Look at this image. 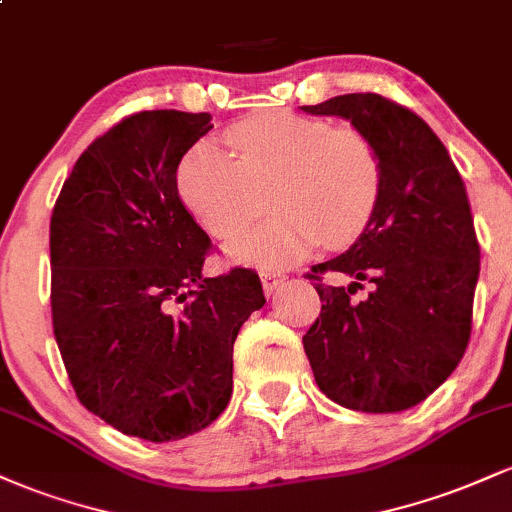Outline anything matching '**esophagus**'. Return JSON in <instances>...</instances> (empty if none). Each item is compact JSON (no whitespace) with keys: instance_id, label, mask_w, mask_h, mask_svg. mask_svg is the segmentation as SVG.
<instances>
[{"instance_id":"1","label":"esophagus","mask_w":512,"mask_h":512,"mask_svg":"<svg viewBox=\"0 0 512 512\" xmlns=\"http://www.w3.org/2000/svg\"><path fill=\"white\" fill-rule=\"evenodd\" d=\"M260 276H262V289L267 296H272V293L279 291L281 286L286 284V279H289L284 272H262Z\"/></svg>"}]
</instances>
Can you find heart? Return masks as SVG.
<instances>
[{
    "label": "heart",
    "instance_id": "b5f03b06",
    "mask_svg": "<svg viewBox=\"0 0 512 512\" xmlns=\"http://www.w3.org/2000/svg\"><path fill=\"white\" fill-rule=\"evenodd\" d=\"M231 156L219 146H192L178 168L182 204L216 240H233L267 211L257 231L228 255L276 269L305 260L317 245L346 248L361 236L383 195L380 149L356 127L269 110L226 129Z\"/></svg>",
    "mask_w": 512,
    "mask_h": 512
}]
</instances>
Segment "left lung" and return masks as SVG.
I'll return each instance as SVG.
<instances>
[{
	"instance_id": "left-lung-1",
	"label": "left lung",
	"mask_w": 512,
	"mask_h": 512,
	"mask_svg": "<svg viewBox=\"0 0 512 512\" xmlns=\"http://www.w3.org/2000/svg\"><path fill=\"white\" fill-rule=\"evenodd\" d=\"M303 110L351 120L385 166L383 195L361 238L305 274L322 301L303 337L315 383L346 409H409L448 380L472 337L479 240L467 187L436 132L407 105L346 93ZM327 271L355 281L332 287ZM363 283L371 293L356 302Z\"/></svg>"
}]
</instances>
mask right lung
<instances>
[{
    "label": "right lung",
    "instance_id": "right-lung-1",
    "mask_svg": "<svg viewBox=\"0 0 512 512\" xmlns=\"http://www.w3.org/2000/svg\"><path fill=\"white\" fill-rule=\"evenodd\" d=\"M209 113L142 110L93 139L50 219L52 327L69 383L125 436L187 438L228 407L233 344L264 305L233 267L202 276L211 240L178 195Z\"/></svg>",
    "mask_w": 512,
    "mask_h": 512
}]
</instances>
